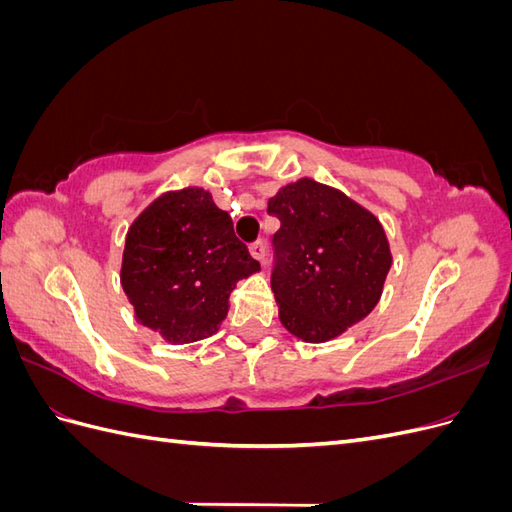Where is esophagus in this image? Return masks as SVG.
<instances>
[{
	"instance_id": "esophagus-1",
	"label": "esophagus",
	"mask_w": 512,
	"mask_h": 512,
	"mask_svg": "<svg viewBox=\"0 0 512 512\" xmlns=\"http://www.w3.org/2000/svg\"><path fill=\"white\" fill-rule=\"evenodd\" d=\"M265 241H262V239H256L254 243H250V254L260 262V265H262V262H265Z\"/></svg>"
}]
</instances>
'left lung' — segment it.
Wrapping results in <instances>:
<instances>
[{"mask_svg": "<svg viewBox=\"0 0 512 512\" xmlns=\"http://www.w3.org/2000/svg\"><path fill=\"white\" fill-rule=\"evenodd\" d=\"M267 211L280 220L271 290L284 327L320 344L363 320L380 301L393 262L382 224L346 194L307 177L284 185Z\"/></svg>", "mask_w": 512, "mask_h": 512, "instance_id": "left-lung-1", "label": "left lung"}]
</instances>
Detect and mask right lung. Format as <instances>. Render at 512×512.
I'll list each match as a JSON object with an SVG mask.
<instances>
[{"label":"right lung","mask_w":512,"mask_h":512,"mask_svg":"<svg viewBox=\"0 0 512 512\" xmlns=\"http://www.w3.org/2000/svg\"><path fill=\"white\" fill-rule=\"evenodd\" d=\"M256 271L230 215L203 188H183L132 222L119 277L143 327L170 344H192L218 331L232 288Z\"/></svg>","instance_id":"add662e5"}]
</instances>
